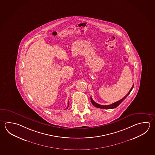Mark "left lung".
<instances>
[{
    "label": "left lung",
    "mask_w": 155,
    "mask_h": 155,
    "mask_svg": "<svg viewBox=\"0 0 155 155\" xmlns=\"http://www.w3.org/2000/svg\"><path fill=\"white\" fill-rule=\"evenodd\" d=\"M133 86H134V84L133 85L132 87L131 88V89L130 90L129 92L128 93L127 95L126 96H124V98L122 99H121V100L118 101H116L115 103H114L113 104H110V105H101V104H98L96 103L95 101H93L92 97H91V101L92 104H93V105L96 107H98V108H101V109H114V108H115V107H118V105L120 104H121V103L122 101H124V100L125 99V98L127 97V96H128L130 94V92L132 90L133 88Z\"/></svg>",
    "instance_id": "1"
}]
</instances>
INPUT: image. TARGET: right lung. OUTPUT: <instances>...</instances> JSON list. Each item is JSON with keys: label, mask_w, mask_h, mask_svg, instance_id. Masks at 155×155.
Segmentation results:
<instances>
[{"label": "right lung", "mask_w": 155, "mask_h": 155, "mask_svg": "<svg viewBox=\"0 0 155 155\" xmlns=\"http://www.w3.org/2000/svg\"><path fill=\"white\" fill-rule=\"evenodd\" d=\"M69 101H68V107H67V109H68V107H69Z\"/></svg>", "instance_id": "add662e5"}]
</instances>
